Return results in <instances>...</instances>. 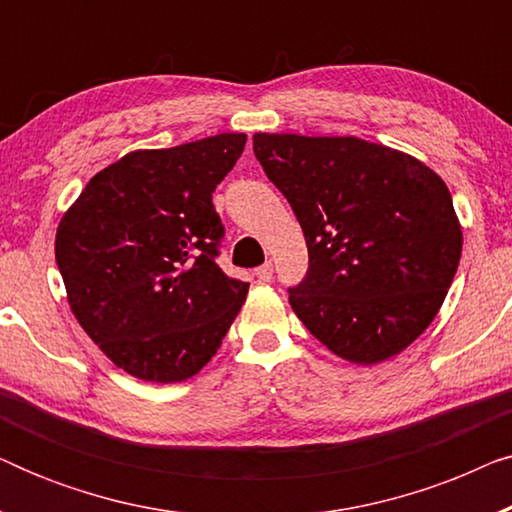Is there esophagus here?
Here are the masks:
<instances>
[{
  "instance_id": "34e87169",
  "label": "esophagus",
  "mask_w": 512,
  "mask_h": 512,
  "mask_svg": "<svg viewBox=\"0 0 512 512\" xmlns=\"http://www.w3.org/2000/svg\"><path fill=\"white\" fill-rule=\"evenodd\" d=\"M254 275L258 277V282H270V279H272V263L270 261L263 263L261 268H256Z\"/></svg>"
}]
</instances>
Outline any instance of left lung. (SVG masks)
<instances>
[{
  "label": "left lung",
  "mask_w": 512,
  "mask_h": 512,
  "mask_svg": "<svg viewBox=\"0 0 512 512\" xmlns=\"http://www.w3.org/2000/svg\"><path fill=\"white\" fill-rule=\"evenodd\" d=\"M303 228L310 268L289 303L314 338L361 366L387 361L436 317L461 258L445 181L359 137L254 135Z\"/></svg>",
  "instance_id": "1"
}]
</instances>
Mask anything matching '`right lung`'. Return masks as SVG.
<instances>
[{
    "label": "right lung",
    "instance_id": "right-lung-1",
    "mask_svg": "<svg viewBox=\"0 0 512 512\" xmlns=\"http://www.w3.org/2000/svg\"><path fill=\"white\" fill-rule=\"evenodd\" d=\"M247 135L132 151L104 167L55 235L67 300L90 340L144 382H181L209 363L249 284L219 265L214 188Z\"/></svg>",
    "mask_w": 512,
    "mask_h": 512
}]
</instances>
